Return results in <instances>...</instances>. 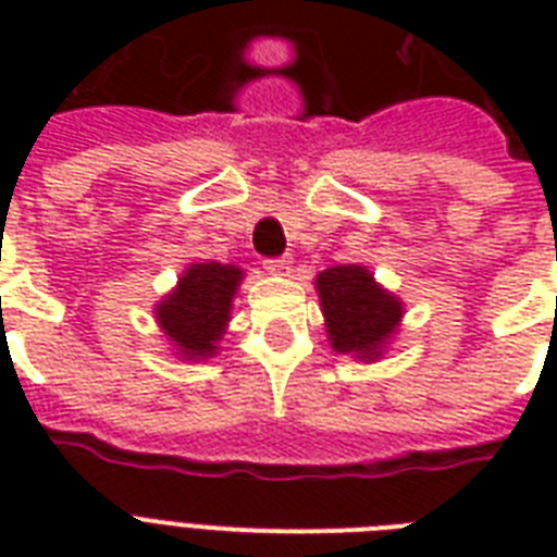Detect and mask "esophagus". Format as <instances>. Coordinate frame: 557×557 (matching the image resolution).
Here are the masks:
<instances>
[{"instance_id": "1", "label": "esophagus", "mask_w": 557, "mask_h": 557, "mask_svg": "<svg viewBox=\"0 0 557 557\" xmlns=\"http://www.w3.org/2000/svg\"><path fill=\"white\" fill-rule=\"evenodd\" d=\"M262 265H265V271H271V274H288V269H292V257H274V260H265Z\"/></svg>"}]
</instances>
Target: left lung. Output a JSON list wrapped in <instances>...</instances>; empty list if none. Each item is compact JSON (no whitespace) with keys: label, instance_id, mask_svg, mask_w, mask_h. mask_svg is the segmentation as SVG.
I'll return each mask as SVG.
<instances>
[{"label":"left lung","instance_id":"left-lung-1","mask_svg":"<svg viewBox=\"0 0 557 557\" xmlns=\"http://www.w3.org/2000/svg\"><path fill=\"white\" fill-rule=\"evenodd\" d=\"M314 286L332 349L361 361L381 358L405 314L401 300L384 292L364 265H335L321 271Z\"/></svg>","mask_w":557,"mask_h":557}]
</instances>
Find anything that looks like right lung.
I'll list each match as a JSON object with an SVG mask.
<instances>
[{
    "mask_svg": "<svg viewBox=\"0 0 557 557\" xmlns=\"http://www.w3.org/2000/svg\"><path fill=\"white\" fill-rule=\"evenodd\" d=\"M239 280L243 269L222 262H193L178 277V286L156 306L161 332L173 341L176 356L187 361L216 356Z\"/></svg>",
    "mask_w": 557,
    "mask_h": 557,
    "instance_id": "obj_1",
    "label": "right lung"
}]
</instances>
